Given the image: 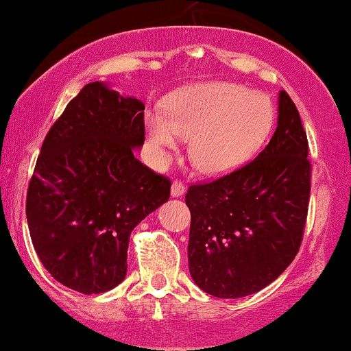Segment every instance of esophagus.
I'll use <instances>...</instances> for the list:
<instances>
[{"instance_id":"esophagus-1","label":"esophagus","mask_w":351,"mask_h":351,"mask_svg":"<svg viewBox=\"0 0 351 351\" xmlns=\"http://www.w3.org/2000/svg\"><path fill=\"white\" fill-rule=\"evenodd\" d=\"M184 191H186V188H184V184L181 183V181H173V184H171V196L173 197L183 196Z\"/></svg>"}]
</instances>
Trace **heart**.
<instances>
[{
    "label": "heart",
    "mask_w": 351,
    "mask_h": 351,
    "mask_svg": "<svg viewBox=\"0 0 351 351\" xmlns=\"http://www.w3.org/2000/svg\"><path fill=\"white\" fill-rule=\"evenodd\" d=\"M267 99L235 83L206 82L181 88L165 99V112H145V132L158 163L181 138H189V160L206 175H222L253 157L271 128Z\"/></svg>",
    "instance_id": "1"
}]
</instances>
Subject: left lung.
Returning <instances> with one entry per match:
<instances>
[{
    "label": "left lung",
    "instance_id": "1",
    "mask_svg": "<svg viewBox=\"0 0 351 351\" xmlns=\"http://www.w3.org/2000/svg\"><path fill=\"white\" fill-rule=\"evenodd\" d=\"M278 128L258 157L191 184L189 273L210 296L235 299L267 288L301 247L311 196L309 143L296 104L278 99Z\"/></svg>",
    "mask_w": 351,
    "mask_h": 351
}]
</instances>
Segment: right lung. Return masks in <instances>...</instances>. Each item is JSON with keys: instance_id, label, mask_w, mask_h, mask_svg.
Wrapping results in <instances>:
<instances>
[{"instance_id": "right-lung-1", "label": "right lung", "mask_w": 351, "mask_h": 351, "mask_svg": "<svg viewBox=\"0 0 351 351\" xmlns=\"http://www.w3.org/2000/svg\"><path fill=\"white\" fill-rule=\"evenodd\" d=\"M142 101L88 83L50 128L29 181L32 245L58 282L82 294L116 288L130 232L170 199L171 183L134 157Z\"/></svg>"}]
</instances>
